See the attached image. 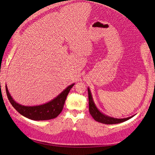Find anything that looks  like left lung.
Segmentation results:
<instances>
[{"mask_svg": "<svg viewBox=\"0 0 155 155\" xmlns=\"http://www.w3.org/2000/svg\"><path fill=\"white\" fill-rule=\"evenodd\" d=\"M88 95H89V113L91 114V116L95 120L97 121V122L103 123V124H117V123H123L125 122V121L129 120L131 118L133 117L132 116H130V117L128 118H115L110 117V116H108L105 115V114H102L101 112L96 107V104H95L94 100H93V97L91 96V93L90 91L89 88H88Z\"/></svg>", "mask_w": 155, "mask_h": 155, "instance_id": "8db88e82", "label": "left lung"}]
</instances>
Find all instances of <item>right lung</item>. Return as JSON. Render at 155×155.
Wrapping results in <instances>:
<instances>
[{
    "mask_svg": "<svg viewBox=\"0 0 155 155\" xmlns=\"http://www.w3.org/2000/svg\"><path fill=\"white\" fill-rule=\"evenodd\" d=\"M75 84H72L66 88L55 98L46 104L37 106H24L17 103L13 100L5 86L6 94L8 100L13 107L21 115L34 120H46L58 117L62 111L64 102L71 88Z\"/></svg>",
    "mask_w": 155,
    "mask_h": 155,
    "instance_id": "add662e5",
    "label": "right lung"
}]
</instances>
